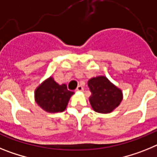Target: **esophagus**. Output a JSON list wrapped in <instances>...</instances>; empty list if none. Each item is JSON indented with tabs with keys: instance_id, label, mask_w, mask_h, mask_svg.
Instances as JSON below:
<instances>
[{
	"instance_id": "esophagus-1",
	"label": "esophagus",
	"mask_w": 157,
	"mask_h": 157,
	"mask_svg": "<svg viewBox=\"0 0 157 157\" xmlns=\"http://www.w3.org/2000/svg\"><path fill=\"white\" fill-rule=\"evenodd\" d=\"M83 90H84V88L81 85H79L77 88V89H76V92H82Z\"/></svg>"
}]
</instances>
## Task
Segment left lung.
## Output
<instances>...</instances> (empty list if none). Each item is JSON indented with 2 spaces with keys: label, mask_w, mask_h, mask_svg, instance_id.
Listing matches in <instances>:
<instances>
[{
  "label": "left lung",
  "mask_w": 157,
  "mask_h": 157,
  "mask_svg": "<svg viewBox=\"0 0 157 157\" xmlns=\"http://www.w3.org/2000/svg\"><path fill=\"white\" fill-rule=\"evenodd\" d=\"M92 95L89 102L92 109L98 113H111L122 100V90L104 76L93 77L88 82Z\"/></svg>",
  "instance_id": "obj_1"
}]
</instances>
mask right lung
Listing matches in <instances>:
<instances>
[{
  "mask_svg": "<svg viewBox=\"0 0 157 157\" xmlns=\"http://www.w3.org/2000/svg\"><path fill=\"white\" fill-rule=\"evenodd\" d=\"M73 94L65 84L60 85L50 77L35 89V99L39 107L47 112H62Z\"/></svg>",
  "mask_w": 157,
  "mask_h": 157,
  "instance_id": "add662e5",
  "label": "right lung"
}]
</instances>
